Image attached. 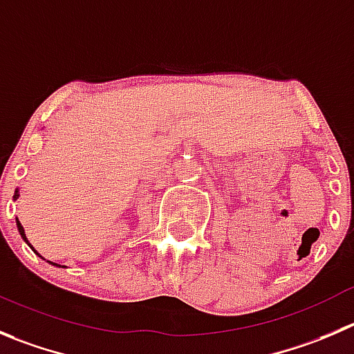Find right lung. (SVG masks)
Masks as SVG:
<instances>
[{
    "label": "right lung",
    "mask_w": 354,
    "mask_h": 354,
    "mask_svg": "<svg viewBox=\"0 0 354 354\" xmlns=\"http://www.w3.org/2000/svg\"><path fill=\"white\" fill-rule=\"evenodd\" d=\"M13 198H15V200H17V198H19V191H15V196H13ZM17 230H19L20 236L24 238V241H26V243L29 245V241H28V238H26V233H24V227H22V224H20V222H19V218H17ZM29 247H31V245H29ZM31 248H32V247H31ZM32 250H35V248H32ZM35 254H38V252L35 250ZM38 255H39V254H38ZM39 257H41V255H39ZM48 262H50V261H48ZM50 264H53V266H59V264H55V262H50ZM59 268H60V266H59ZM62 268H64V266H62Z\"/></svg>",
    "instance_id": "add662e5"
}]
</instances>
